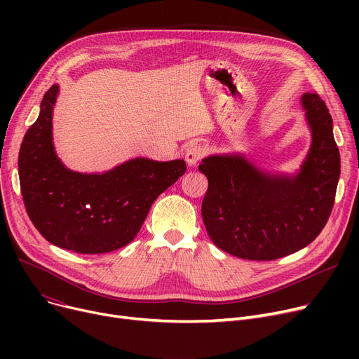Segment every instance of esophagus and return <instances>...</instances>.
I'll return each mask as SVG.
<instances>
[{"label":"esophagus","mask_w":359,"mask_h":359,"mask_svg":"<svg viewBox=\"0 0 359 359\" xmlns=\"http://www.w3.org/2000/svg\"><path fill=\"white\" fill-rule=\"evenodd\" d=\"M205 147L202 145V144H192L189 148L186 149V156H184V158H186V163H187V165H195L203 156H205Z\"/></svg>","instance_id":"obj_1"}]
</instances>
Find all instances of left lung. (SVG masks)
<instances>
[{
    "instance_id": "8db88e82",
    "label": "left lung",
    "mask_w": 359,
    "mask_h": 359,
    "mask_svg": "<svg viewBox=\"0 0 359 359\" xmlns=\"http://www.w3.org/2000/svg\"><path fill=\"white\" fill-rule=\"evenodd\" d=\"M301 104L313 140L295 176L266 173L238 154L211 156L199 164L208 179L202 219L221 250L240 259L273 260L306 248L325 229L341 157L326 103L317 93H304Z\"/></svg>"
}]
</instances>
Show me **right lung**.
Masks as SVG:
<instances>
[{
    "label": "right lung",
    "instance_id": "right-lung-1",
    "mask_svg": "<svg viewBox=\"0 0 359 359\" xmlns=\"http://www.w3.org/2000/svg\"><path fill=\"white\" fill-rule=\"evenodd\" d=\"M53 84L18 154L20 189L29 218L49 243L83 255L118 250L135 238L151 205L184 175L183 160H129L102 175L67 168L52 142Z\"/></svg>",
    "mask_w": 359,
    "mask_h": 359
}]
</instances>
